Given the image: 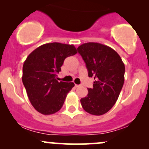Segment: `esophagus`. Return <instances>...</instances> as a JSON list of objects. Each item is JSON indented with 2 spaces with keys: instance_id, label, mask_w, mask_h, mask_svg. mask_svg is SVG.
<instances>
[{
  "instance_id": "esophagus-1",
  "label": "esophagus",
  "mask_w": 149,
  "mask_h": 149,
  "mask_svg": "<svg viewBox=\"0 0 149 149\" xmlns=\"http://www.w3.org/2000/svg\"><path fill=\"white\" fill-rule=\"evenodd\" d=\"M80 86V85H75V87H76V88H79V87Z\"/></svg>"
}]
</instances>
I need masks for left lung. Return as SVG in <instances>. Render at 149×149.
<instances>
[{
    "instance_id": "left-lung-1",
    "label": "left lung",
    "mask_w": 149,
    "mask_h": 149,
    "mask_svg": "<svg viewBox=\"0 0 149 149\" xmlns=\"http://www.w3.org/2000/svg\"><path fill=\"white\" fill-rule=\"evenodd\" d=\"M85 62L88 76L95 79L93 88L80 100L82 107L92 115L101 116L113 107L125 80V64L117 52L98 42H87L78 47Z\"/></svg>"
}]
</instances>
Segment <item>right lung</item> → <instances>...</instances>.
<instances>
[{
  "label": "right lung",
  "mask_w": 149,
  "mask_h": 149,
  "mask_svg": "<svg viewBox=\"0 0 149 149\" xmlns=\"http://www.w3.org/2000/svg\"><path fill=\"white\" fill-rule=\"evenodd\" d=\"M77 53L73 45L50 42L40 45L30 53L23 65L22 82L34 109L43 115L61 109L73 83L58 82L64 59Z\"/></svg>",
  "instance_id": "obj_1"
}]
</instances>
